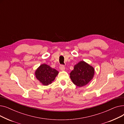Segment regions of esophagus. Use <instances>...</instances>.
<instances>
[{"instance_id":"34e87169","label":"esophagus","mask_w":124,"mask_h":124,"mask_svg":"<svg viewBox=\"0 0 124 124\" xmlns=\"http://www.w3.org/2000/svg\"><path fill=\"white\" fill-rule=\"evenodd\" d=\"M59 68L61 70H64L65 69V66L63 65H61L59 67Z\"/></svg>"}]
</instances>
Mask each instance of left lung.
<instances>
[{
    "instance_id": "left-lung-1",
    "label": "left lung",
    "mask_w": 124,
    "mask_h": 124,
    "mask_svg": "<svg viewBox=\"0 0 124 124\" xmlns=\"http://www.w3.org/2000/svg\"><path fill=\"white\" fill-rule=\"evenodd\" d=\"M94 69L84 61H80L74 66L70 73L71 79L77 86L82 87L86 84L93 77Z\"/></svg>"
}]
</instances>
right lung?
Returning <instances> with one entry per match:
<instances>
[{
    "label": "right lung",
    "instance_id": "1",
    "mask_svg": "<svg viewBox=\"0 0 124 124\" xmlns=\"http://www.w3.org/2000/svg\"><path fill=\"white\" fill-rule=\"evenodd\" d=\"M58 74V71L45 64L40 65L35 72L37 78L44 85L51 84Z\"/></svg>",
    "mask_w": 124,
    "mask_h": 124
}]
</instances>
